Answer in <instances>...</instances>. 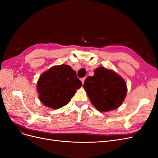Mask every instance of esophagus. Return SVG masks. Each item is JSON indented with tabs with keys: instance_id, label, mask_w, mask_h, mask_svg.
<instances>
[{
	"instance_id": "34e87169",
	"label": "esophagus",
	"mask_w": 158,
	"mask_h": 158,
	"mask_svg": "<svg viewBox=\"0 0 158 158\" xmlns=\"http://www.w3.org/2000/svg\"><path fill=\"white\" fill-rule=\"evenodd\" d=\"M85 78H81V81H82V84H84V81H85Z\"/></svg>"
}]
</instances>
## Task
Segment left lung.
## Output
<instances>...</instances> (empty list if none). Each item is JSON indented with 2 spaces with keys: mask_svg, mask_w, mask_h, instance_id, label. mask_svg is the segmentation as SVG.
Wrapping results in <instances>:
<instances>
[{
  "mask_svg": "<svg viewBox=\"0 0 158 158\" xmlns=\"http://www.w3.org/2000/svg\"><path fill=\"white\" fill-rule=\"evenodd\" d=\"M91 103L102 112L117 109L126 97L127 88L121 76L103 66L95 70L93 76H88L83 85Z\"/></svg>",
  "mask_w": 158,
  "mask_h": 158,
  "instance_id": "8db88e82",
  "label": "left lung"
}]
</instances>
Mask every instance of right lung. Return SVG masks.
<instances>
[{"mask_svg": "<svg viewBox=\"0 0 158 158\" xmlns=\"http://www.w3.org/2000/svg\"><path fill=\"white\" fill-rule=\"evenodd\" d=\"M82 85L76 71L63 64L52 66L40 76L37 91L44 106L58 109L70 102Z\"/></svg>", "mask_w": 158, "mask_h": 158, "instance_id": "right-lung-1", "label": "right lung"}]
</instances>
